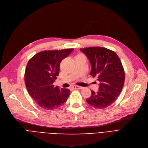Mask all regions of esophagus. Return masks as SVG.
Instances as JSON below:
<instances>
[{
  "instance_id": "esophagus-1",
  "label": "esophagus",
  "mask_w": 148,
  "mask_h": 148,
  "mask_svg": "<svg viewBox=\"0 0 148 148\" xmlns=\"http://www.w3.org/2000/svg\"><path fill=\"white\" fill-rule=\"evenodd\" d=\"M73 88L74 89H80V90H81V89L83 88L82 86H77V85H73Z\"/></svg>"
}]
</instances>
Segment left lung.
<instances>
[{"mask_svg":"<svg viewBox=\"0 0 148 148\" xmlns=\"http://www.w3.org/2000/svg\"><path fill=\"white\" fill-rule=\"evenodd\" d=\"M91 64V75L100 81L99 91L91 90V96L86 101L97 109L111 105L123 90L125 73L118 55L106 48L94 47L81 48Z\"/></svg>","mask_w":148,"mask_h":148,"instance_id":"8db88e82","label":"left lung"}]
</instances>
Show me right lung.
<instances>
[{
    "mask_svg": "<svg viewBox=\"0 0 148 148\" xmlns=\"http://www.w3.org/2000/svg\"><path fill=\"white\" fill-rule=\"evenodd\" d=\"M74 49L44 51L31 58L26 66L24 79L28 92L40 107L53 110L63 105L70 90L54 86L60 64Z\"/></svg>",
    "mask_w": 148,
    "mask_h": 148,
    "instance_id": "right-lung-1",
    "label": "right lung"
}]
</instances>
